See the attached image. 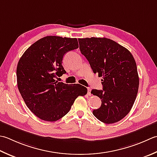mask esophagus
Segmentation results:
<instances>
[{"label":"esophagus","instance_id":"34e87169","mask_svg":"<svg viewBox=\"0 0 157 157\" xmlns=\"http://www.w3.org/2000/svg\"><path fill=\"white\" fill-rule=\"evenodd\" d=\"M88 94L91 95V89L90 88H88Z\"/></svg>","mask_w":157,"mask_h":157}]
</instances>
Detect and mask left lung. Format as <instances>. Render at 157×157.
I'll return each instance as SVG.
<instances>
[{
    "label": "left lung",
    "mask_w": 157,
    "mask_h": 157,
    "mask_svg": "<svg viewBox=\"0 0 157 157\" xmlns=\"http://www.w3.org/2000/svg\"><path fill=\"white\" fill-rule=\"evenodd\" d=\"M79 50L94 73L102 77L103 90L91 93L101 99L93 115L105 124L115 123L127 116L136 101L139 76L136 60L127 48L107 38L79 39Z\"/></svg>",
    "instance_id": "1"
}]
</instances>
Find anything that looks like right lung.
I'll list each match as a JSON object with an SVG mask.
<instances>
[{"mask_svg":"<svg viewBox=\"0 0 157 157\" xmlns=\"http://www.w3.org/2000/svg\"><path fill=\"white\" fill-rule=\"evenodd\" d=\"M78 47L76 38L47 36L30 45L17 63L18 90L29 109L43 121L63 118L76 98L87 93L80 84L55 79L66 73L62 65L64 55Z\"/></svg>","mask_w":157,"mask_h":157,"instance_id":"right-lung-1","label":"right lung"}]
</instances>
